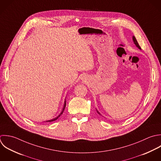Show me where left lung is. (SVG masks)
I'll use <instances>...</instances> for the list:
<instances>
[{"label":"left lung","instance_id":"8db88e82","mask_svg":"<svg viewBox=\"0 0 161 161\" xmlns=\"http://www.w3.org/2000/svg\"><path fill=\"white\" fill-rule=\"evenodd\" d=\"M132 40H133V42H134V43L135 44V45L136 46V47H137L139 49H141V47H140V46L139 45V44H138V42H137V39H136V37L134 36L133 37H132ZM96 110H97V113L100 115H102L101 114H100V113L96 109Z\"/></svg>","mask_w":161,"mask_h":161}]
</instances>
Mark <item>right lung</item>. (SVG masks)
Segmentation results:
<instances>
[{"mask_svg":"<svg viewBox=\"0 0 161 161\" xmlns=\"http://www.w3.org/2000/svg\"><path fill=\"white\" fill-rule=\"evenodd\" d=\"M66 100H65V101H64V106H63V110H62V111H61V112L60 113V114L58 116V117H55V118H54V119H51V120H47V121H46V122H53V121H54V120H57L60 116H61V115H62V114L63 113V112H64V108H65V107H66Z\"/></svg>","mask_w":161,"mask_h":161,"instance_id":"add662e5","label":"right lung"}]
</instances>
